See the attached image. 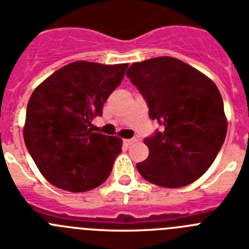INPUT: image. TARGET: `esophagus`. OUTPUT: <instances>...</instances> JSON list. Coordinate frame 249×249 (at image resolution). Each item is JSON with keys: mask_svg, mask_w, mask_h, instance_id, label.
<instances>
[{"mask_svg": "<svg viewBox=\"0 0 249 249\" xmlns=\"http://www.w3.org/2000/svg\"><path fill=\"white\" fill-rule=\"evenodd\" d=\"M135 142H136L135 138H129V140H123V143L126 144V146H129V144L135 143Z\"/></svg>", "mask_w": 249, "mask_h": 249, "instance_id": "1", "label": "esophagus"}]
</instances>
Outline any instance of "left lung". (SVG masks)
<instances>
[{
  "instance_id": "1",
  "label": "left lung",
  "mask_w": 249,
  "mask_h": 249,
  "mask_svg": "<svg viewBox=\"0 0 249 249\" xmlns=\"http://www.w3.org/2000/svg\"><path fill=\"white\" fill-rule=\"evenodd\" d=\"M127 77L147 101L149 117L162 124L144 140L149 155L136 164L153 184L179 188L213 163L227 135L223 100L211 78L173 57L136 62Z\"/></svg>"
}]
</instances>
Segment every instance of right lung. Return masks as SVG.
Here are the masks:
<instances>
[{"label": "right lung", "mask_w": 249, "mask_h": 249, "mask_svg": "<svg viewBox=\"0 0 249 249\" xmlns=\"http://www.w3.org/2000/svg\"><path fill=\"white\" fill-rule=\"evenodd\" d=\"M128 63H68L31 94L23 138L30 155L51 184L86 192L108 178L122 140L92 131L109 94L122 82Z\"/></svg>", "instance_id": "right-lung-1"}]
</instances>
